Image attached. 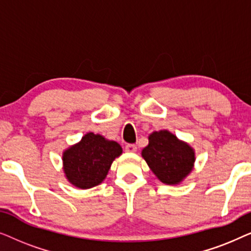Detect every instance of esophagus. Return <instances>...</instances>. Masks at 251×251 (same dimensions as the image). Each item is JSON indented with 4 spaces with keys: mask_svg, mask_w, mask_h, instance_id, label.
Wrapping results in <instances>:
<instances>
[{
    "mask_svg": "<svg viewBox=\"0 0 251 251\" xmlns=\"http://www.w3.org/2000/svg\"><path fill=\"white\" fill-rule=\"evenodd\" d=\"M126 151L129 153H135L137 151V146L135 144H128V145L126 146Z\"/></svg>",
    "mask_w": 251,
    "mask_h": 251,
    "instance_id": "esophagus-1",
    "label": "esophagus"
}]
</instances>
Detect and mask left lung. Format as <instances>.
Wrapping results in <instances>:
<instances>
[{
	"mask_svg": "<svg viewBox=\"0 0 251 251\" xmlns=\"http://www.w3.org/2000/svg\"><path fill=\"white\" fill-rule=\"evenodd\" d=\"M142 155L155 176L166 184H178L191 173L194 152L167 130L153 132Z\"/></svg>",
	"mask_w": 251,
	"mask_h": 251,
	"instance_id": "left-lung-1",
	"label": "left lung"
}]
</instances>
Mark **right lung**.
<instances>
[{"mask_svg":"<svg viewBox=\"0 0 251 251\" xmlns=\"http://www.w3.org/2000/svg\"><path fill=\"white\" fill-rule=\"evenodd\" d=\"M122 153L116 142L89 132L64 153L67 179L78 188H91L105 179L113 160Z\"/></svg>","mask_w":251,"mask_h":251,"instance_id":"1","label":"right lung"}]
</instances>
